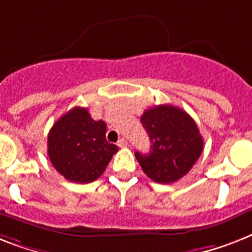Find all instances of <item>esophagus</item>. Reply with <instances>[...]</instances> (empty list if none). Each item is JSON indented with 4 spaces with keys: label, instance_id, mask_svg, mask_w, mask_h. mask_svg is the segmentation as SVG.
<instances>
[{
    "label": "esophagus",
    "instance_id": "34e87169",
    "mask_svg": "<svg viewBox=\"0 0 252 252\" xmlns=\"http://www.w3.org/2000/svg\"><path fill=\"white\" fill-rule=\"evenodd\" d=\"M117 144H118V147H121V148H124V147H127V140H126L125 138H122L118 140V143H117Z\"/></svg>",
    "mask_w": 252,
    "mask_h": 252
}]
</instances>
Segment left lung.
Here are the masks:
<instances>
[{
  "instance_id": "obj_1",
  "label": "left lung",
  "mask_w": 252,
  "mask_h": 252,
  "mask_svg": "<svg viewBox=\"0 0 252 252\" xmlns=\"http://www.w3.org/2000/svg\"><path fill=\"white\" fill-rule=\"evenodd\" d=\"M140 121L151 140L150 154L135 152L143 172L164 185L186 176L203 152V138L191 116L164 104L147 109Z\"/></svg>"
}]
</instances>
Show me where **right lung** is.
<instances>
[{"label": "right lung", "mask_w": 252, "mask_h": 252, "mask_svg": "<svg viewBox=\"0 0 252 252\" xmlns=\"http://www.w3.org/2000/svg\"><path fill=\"white\" fill-rule=\"evenodd\" d=\"M104 121L92 120L86 108L75 106L58 118L48 135V156L61 176L75 183L101 176L118 147L108 143Z\"/></svg>", "instance_id": "add662e5"}]
</instances>
